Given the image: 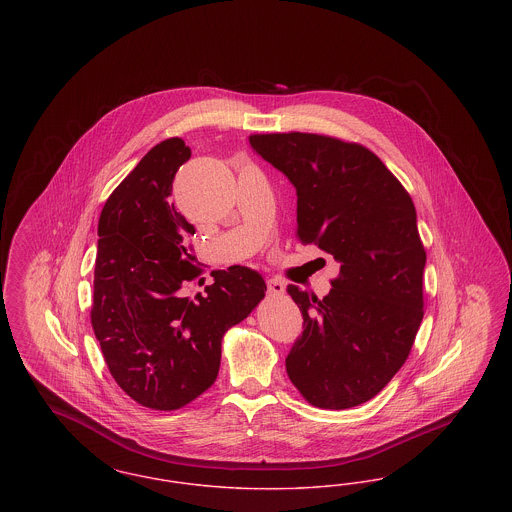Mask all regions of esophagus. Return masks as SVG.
I'll use <instances>...</instances> for the list:
<instances>
[{
	"instance_id": "1",
	"label": "esophagus",
	"mask_w": 512,
	"mask_h": 512,
	"mask_svg": "<svg viewBox=\"0 0 512 512\" xmlns=\"http://www.w3.org/2000/svg\"><path fill=\"white\" fill-rule=\"evenodd\" d=\"M267 290L270 295H282L284 290H286V286H284V282H280L276 278H270L267 282Z\"/></svg>"
}]
</instances>
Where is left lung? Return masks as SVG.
<instances>
[{
	"mask_svg": "<svg viewBox=\"0 0 512 512\" xmlns=\"http://www.w3.org/2000/svg\"><path fill=\"white\" fill-rule=\"evenodd\" d=\"M249 144L295 186L297 240L340 263L322 299L288 286L303 315L288 376L315 407H357L407 361L424 317L413 199L361 144L307 132L251 134Z\"/></svg>",
	"mask_w": 512,
	"mask_h": 512,
	"instance_id": "8db88e82",
	"label": "left lung"
}]
</instances>
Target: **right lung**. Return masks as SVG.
Returning a JSON list of instances; mask_svg holds the SVG:
<instances>
[{"label":"right lung","mask_w":512,"mask_h":512,"mask_svg":"<svg viewBox=\"0 0 512 512\" xmlns=\"http://www.w3.org/2000/svg\"><path fill=\"white\" fill-rule=\"evenodd\" d=\"M190 157L182 138L151 147L109 195L98 224L92 328L121 390L155 411H176L215 384L222 336L267 292L259 272L236 265L186 295L203 270L188 244L194 224L171 194Z\"/></svg>","instance_id":"right-lung-1"}]
</instances>
